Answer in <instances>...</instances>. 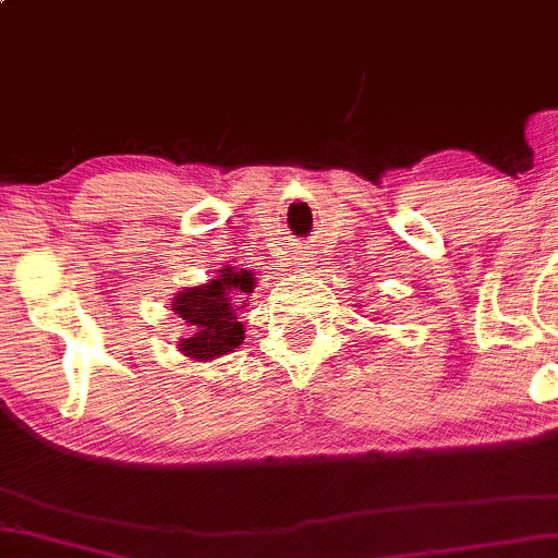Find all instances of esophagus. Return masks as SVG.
Here are the masks:
<instances>
[{
    "label": "esophagus",
    "mask_w": 558,
    "mask_h": 558,
    "mask_svg": "<svg viewBox=\"0 0 558 558\" xmlns=\"http://www.w3.org/2000/svg\"><path fill=\"white\" fill-rule=\"evenodd\" d=\"M308 265H312V262H308V257L301 259V267H308Z\"/></svg>",
    "instance_id": "obj_1"
}]
</instances>
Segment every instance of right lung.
Listing matches in <instances>:
<instances>
[{"label":"right lung","mask_w":558,"mask_h":558,"mask_svg":"<svg viewBox=\"0 0 558 558\" xmlns=\"http://www.w3.org/2000/svg\"><path fill=\"white\" fill-rule=\"evenodd\" d=\"M252 272L223 270L207 286L186 288L173 299V312L184 319L190 338L179 343L190 359H215L231 353L244 340V325L239 322V299L252 293Z\"/></svg>","instance_id":"add662e5"}]
</instances>
